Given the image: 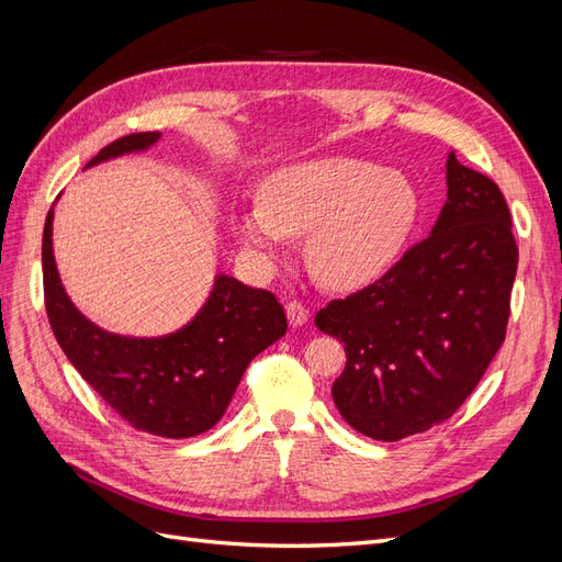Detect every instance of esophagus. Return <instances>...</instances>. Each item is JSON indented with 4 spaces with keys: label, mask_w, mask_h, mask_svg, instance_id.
Masks as SVG:
<instances>
[{
    "label": "esophagus",
    "mask_w": 562,
    "mask_h": 562,
    "mask_svg": "<svg viewBox=\"0 0 562 562\" xmlns=\"http://www.w3.org/2000/svg\"><path fill=\"white\" fill-rule=\"evenodd\" d=\"M286 317H289V324H292V327H303L307 317H311V311H307V305L303 301L294 299V301L286 303Z\"/></svg>",
    "instance_id": "34e87169"
}]
</instances>
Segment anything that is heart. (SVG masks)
<instances>
[{
    "label": "heart",
    "mask_w": 562,
    "mask_h": 562,
    "mask_svg": "<svg viewBox=\"0 0 562 562\" xmlns=\"http://www.w3.org/2000/svg\"><path fill=\"white\" fill-rule=\"evenodd\" d=\"M420 216V195L396 170L350 156L294 162L266 177L261 205L238 216L240 238L276 257L286 235H305L313 276L334 289L383 278Z\"/></svg>",
    "instance_id": "1"
}]
</instances>
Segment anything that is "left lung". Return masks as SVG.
Returning a JSON list of instances; mask_svg holds the SVG:
<instances>
[{"mask_svg":"<svg viewBox=\"0 0 562 562\" xmlns=\"http://www.w3.org/2000/svg\"><path fill=\"white\" fill-rule=\"evenodd\" d=\"M448 201L387 273L315 315L346 348L334 402L350 427L396 441L456 413L506 336L518 247L491 177L446 160Z\"/></svg>","mask_w":562,"mask_h":562,"instance_id":"1","label":"left lung"}]
</instances>
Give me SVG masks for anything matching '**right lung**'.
Returning <instances> with one entry per match:
<instances>
[{
  "instance_id": "1",
  "label": "right lung",
  "mask_w": 562,
  "mask_h": 562,
  "mask_svg": "<svg viewBox=\"0 0 562 562\" xmlns=\"http://www.w3.org/2000/svg\"><path fill=\"white\" fill-rule=\"evenodd\" d=\"M160 133L106 144L88 166L151 147ZM53 210L42 238L44 301L50 329L86 383L125 423L168 439H189L220 423L249 361L286 331V315L266 289L216 278L203 311L160 338L116 336L86 319L65 294L53 259Z\"/></svg>"
}]
</instances>
